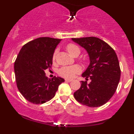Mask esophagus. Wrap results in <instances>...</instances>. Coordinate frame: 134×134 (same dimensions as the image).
<instances>
[{
    "label": "esophagus",
    "instance_id": "obj_1",
    "mask_svg": "<svg viewBox=\"0 0 134 134\" xmlns=\"http://www.w3.org/2000/svg\"><path fill=\"white\" fill-rule=\"evenodd\" d=\"M71 81H72V80H71V79H65V82H71Z\"/></svg>",
    "mask_w": 134,
    "mask_h": 134
}]
</instances>
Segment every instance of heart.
<instances>
[{
    "mask_svg": "<svg viewBox=\"0 0 134 134\" xmlns=\"http://www.w3.org/2000/svg\"><path fill=\"white\" fill-rule=\"evenodd\" d=\"M67 51L69 52L71 56H73L75 54H79L80 52V48L77 45L72 43H69L67 45ZM58 51L57 49L55 50L54 52L53 55H52V61L55 62L56 58V55H57ZM81 71V68L80 66L73 65V66H69V67H63L61 68L59 70L58 74L59 76L65 78H72L75 76L76 75L80 73Z\"/></svg>",
    "mask_w": 134,
    "mask_h": 134,
    "instance_id": "obj_1",
    "label": "heart"
}]
</instances>
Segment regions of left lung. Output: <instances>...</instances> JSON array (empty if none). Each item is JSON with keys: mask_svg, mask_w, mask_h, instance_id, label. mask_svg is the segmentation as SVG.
<instances>
[{"mask_svg": "<svg viewBox=\"0 0 134 134\" xmlns=\"http://www.w3.org/2000/svg\"><path fill=\"white\" fill-rule=\"evenodd\" d=\"M88 52L90 65L82 76L81 87L74 93L78 102L88 107H99L113 97L121 77L118 58L114 50L103 40L95 37L72 38ZM89 79L91 80L87 83Z\"/></svg>", "mask_w": 134, "mask_h": 134, "instance_id": "left-lung-1", "label": "left lung"}]
</instances>
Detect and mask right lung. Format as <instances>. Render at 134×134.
Returning <instances> with one entry per match:
<instances>
[{"label":"right lung","mask_w":134,"mask_h":134,"mask_svg":"<svg viewBox=\"0 0 134 134\" xmlns=\"http://www.w3.org/2000/svg\"><path fill=\"white\" fill-rule=\"evenodd\" d=\"M62 40L39 37L28 42L20 51L14 63L16 83L19 92L34 104L45 103L55 96L64 79L48 78L44 71L52 67V55Z\"/></svg>","instance_id":"add662e5"}]
</instances>
